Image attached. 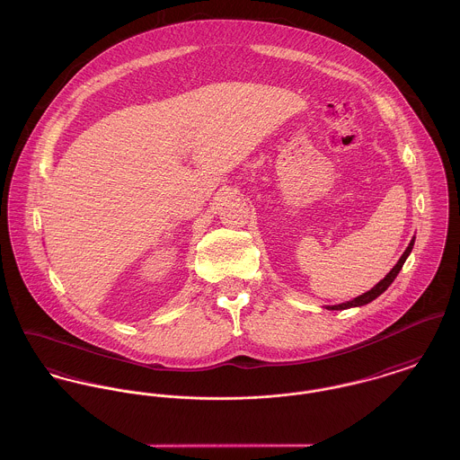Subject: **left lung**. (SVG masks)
<instances>
[{
	"label": "left lung",
	"instance_id": "1",
	"mask_svg": "<svg viewBox=\"0 0 460 460\" xmlns=\"http://www.w3.org/2000/svg\"><path fill=\"white\" fill-rule=\"evenodd\" d=\"M413 242H415V237L411 239L409 247L405 249V252H403L402 258L398 260V263L391 268V271L387 273L386 277H385L379 284H376L372 289L363 292L362 296H358V297H355V299H351V301H346V303H341V305H334V306H327V310H348V308H355V306H363V305L374 301L376 297H379V296L393 284V280H394L396 275L400 273L402 266L407 261V258H409V254L411 252V247H413Z\"/></svg>",
	"mask_w": 460,
	"mask_h": 460
}]
</instances>
